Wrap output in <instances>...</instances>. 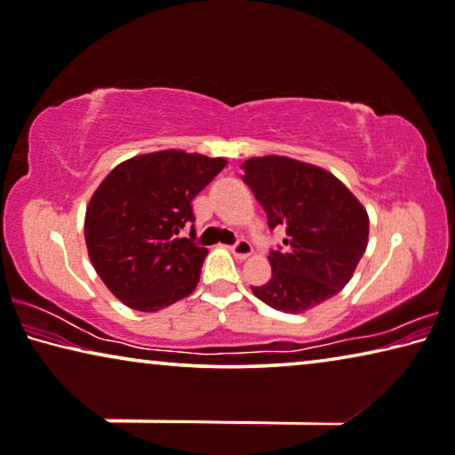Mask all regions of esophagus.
Segmentation results:
<instances>
[{
	"label": "esophagus",
	"instance_id": "34e87169",
	"mask_svg": "<svg viewBox=\"0 0 455 455\" xmlns=\"http://www.w3.org/2000/svg\"><path fill=\"white\" fill-rule=\"evenodd\" d=\"M229 250H232V254L235 258H240V260H246L248 256H251V251H254L250 246V242H246V240H240L237 243H234V246Z\"/></svg>",
	"mask_w": 455,
	"mask_h": 455
}]
</instances>
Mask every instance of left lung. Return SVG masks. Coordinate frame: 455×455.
<instances>
[{"label":"left lung","mask_w":455,"mask_h":455,"mask_svg":"<svg viewBox=\"0 0 455 455\" xmlns=\"http://www.w3.org/2000/svg\"><path fill=\"white\" fill-rule=\"evenodd\" d=\"M242 169L270 229H286L284 251L268 256L272 278L251 292L283 313H305L338 295L368 246L366 207L335 174L303 160L254 156Z\"/></svg>","instance_id":"left-lung-1"}]
</instances>
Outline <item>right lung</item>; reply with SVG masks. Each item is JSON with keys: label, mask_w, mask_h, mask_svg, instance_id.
Listing matches in <instances>:
<instances>
[{"label": "right lung", "mask_w": 455, "mask_h": 455, "mask_svg": "<svg viewBox=\"0 0 455 455\" xmlns=\"http://www.w3.org/2000/svg\"><path fill=\"white\" fill-rule=\"evenodd\" d=\"M226 164L197 152H148L117 164L91 195L89 260L125 307L155 313L195 291L207 248L177 235L195 220L191 201Z\"/></svg>", "instance_id": "right-lung-1"}]
</instances>
